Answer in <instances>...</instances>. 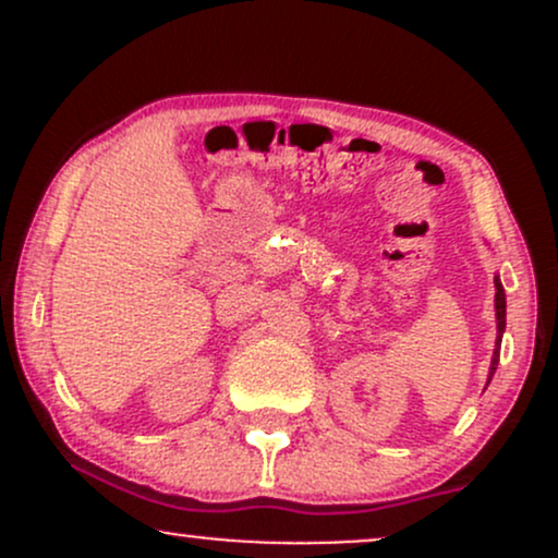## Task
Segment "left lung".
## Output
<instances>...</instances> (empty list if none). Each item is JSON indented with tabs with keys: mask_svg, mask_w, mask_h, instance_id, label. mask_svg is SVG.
Listing matches in <instances>:
<instances>
[{
	"mask_svg": "<svg viewBox=\"0 0 558 558\" xmlns=\"http://www.w3.org/2000/svg\"><path fill=\"white\" fill-rule=\"evenodd\" d=\"M496 317H498V338H501V332L506 328V296H504V286L496 280ZM496 364H498V349L496 354H493V367H490V375L496 373Z\"/></svg>",
	"mask_w": 558,
	"mask_h": 558,
	"instance_id": "8db88e82",
	"label": "left lung"
}]
</instances>
